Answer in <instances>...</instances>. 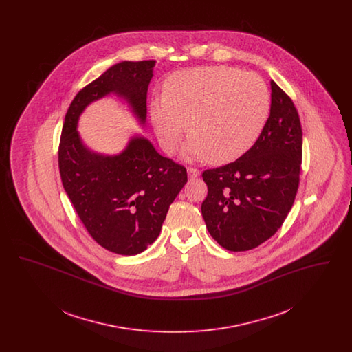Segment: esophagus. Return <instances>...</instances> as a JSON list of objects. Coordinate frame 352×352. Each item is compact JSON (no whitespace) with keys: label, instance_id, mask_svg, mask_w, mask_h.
<instances>
[{"label":"esophagus","instance_id":"34e87169","mask_svg":"<svg viewBox=\"0 0 352 352\" xmlns=\"http://www.w3.org/2000/svg\"><path fill=\"white\" fill-rule=\"evenodd\" d=\"M187 174H188V178L194 179V178H198L201 175V171L198 168H187Z\"/></svg>","mask_w":352,"mask_h":352}]
</instances>
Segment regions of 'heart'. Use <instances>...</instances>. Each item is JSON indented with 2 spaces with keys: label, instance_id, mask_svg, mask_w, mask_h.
Segmentation results:
<instances>
[{
  "label": "heart",
  "instance_id": "1",
  "mask_svg": "<svg viewBox=\"0 0 352 352\" xmlns=\"http://www.w3.org/2000/svg\"><path fill=\"white\" fill-rule=\"evenodd\" d=\"M269 91L251 72L226 66L184 69L168 76L165 99L151 101V122L164 151L173 153L188 121L186 160L231 162L250 151L269 112Z\"/></svg>",
  "mask_w": 352,
  "mask_h": 352
}]
</instances>
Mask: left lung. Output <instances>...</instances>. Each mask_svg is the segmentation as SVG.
Returning <instances> with one entry per match:
<instances>
[{"instance_id":"1","label":"left lung","mask_w":352,"mask_h":352,"mask_svg":"<svg viewBox=\"0 0 352 352\" xmlns=\"http://www.w3.org/2000/svg\"><path fill=\"white\" fill-rule=\"evenodd\" d=\"M270 89V115L254 145L234 162L201 174L208 187L201 215L210 234L228 251H250L276 234L298 190L301 121L273 80Z\"/></svg>"}]
</instances>
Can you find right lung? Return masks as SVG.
<instances>
[{"label": "right lung", "mask_w": 352, "mask_h": 352, "mask_svg": "<svg viewBox=\"0 0 352 352\" xmlns=\"http://www.w3.org/2000/svg\"><path fill=\"white\" fill-rule=\"evenodd\" d=\"M155 60L120 62L85 85L69 104L58 151L62 184L92 239L108 251L132 256L161 232L170 204L187 182L186 168L162 157L151 141L131 138L118 155L89 151L76 131L84 109L115 94L144 125Z\"/></svg>", "instance_id": "add662e5"}]
</instances>
